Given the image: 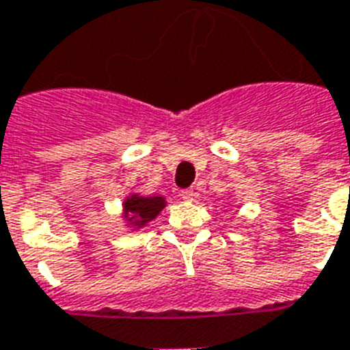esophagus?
I'll list each match as a JSON object with an SVG mask.
<instances>
[{"mask_svg": "<svg viewBox=\"0 0 350 350\" xmlns=\"http://www.w3.org/2000/svg\"><path fill=\"white\" fill-rule=\"evenodd\" d=\"M181 198H183L185 201H194L196 190L194 189H183L181 190Z\"/></svg>", "mask_w": 350, "mask_h": 350, "instance_id": "esophagus-1", "label": "esophagus"}]
</instances>
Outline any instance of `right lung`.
Wrapping results in <instances>:
<instances>
[{"label": "right lung", "instance_id": "1", "mask_svg": "<svg viewBox=\"0 0 350 350\" xmlns=\"http://www.w3.org/2000/svg\"><path fill=\"white\" fill-rule=\"evenodd\" d=\"M165 198L161 196L144 198L140 194H131L124 201V217L129 221L131 226L142 228L149 221L156 219V215L165 208Z\"/></svg>", "mask_w": 350, "mask_h": 350}]
</instances>
